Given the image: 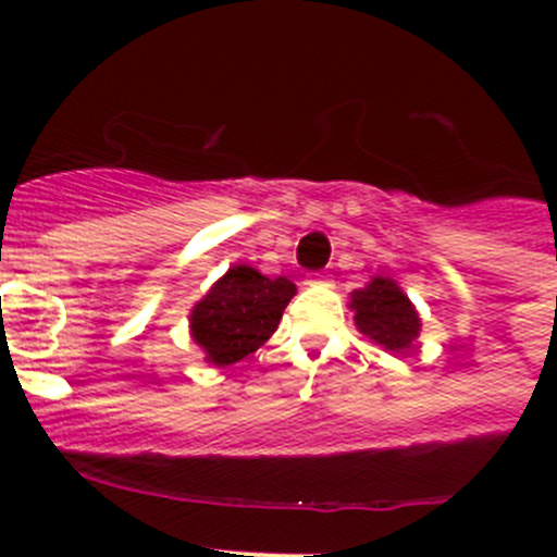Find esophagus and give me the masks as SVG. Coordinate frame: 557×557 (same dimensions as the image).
Returning a JSON list of instances; mask_svg holds the SVG:
<instances>
[{
    "label": "esophagus",
    "instance_id": "obj_1",
    "mask_svg": "<svg viewBox=\"0 0 557 557\" xmlns=\"http://www.w3.org/2000/svg\"><path fill=\"white\" fill-rule=\"evenodd\" d=\"M329 274H320V272H312L307 274V285H329Z\"/></svg>",
    "mask_w": 557,
    "mask_h": 557
}]
</instances>
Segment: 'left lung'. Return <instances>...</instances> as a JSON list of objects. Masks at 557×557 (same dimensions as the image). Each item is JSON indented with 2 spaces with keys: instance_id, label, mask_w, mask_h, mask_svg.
Returning a JSON list of instances; mask_svg holds the SVG:
<instances>
[{
  "instance_id": "8db88e82",
  "label": "left lung",
  "mask_w": 557,
  "mask_h": 557,
  "mask_svg": "<svg viewBox=\"0 0 557 557\" xmlns=\"http://www.w3.org/2000/svg\"><path fill=\"white\" fill-rule=\"evenodd\" d=\"M350 310H356L358 331L391 352L412 347L420 334L418 310L407 294L387 277H374L367 288L352 290Z\"/></svg>"
}]
</instances>
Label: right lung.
<instances>
[{
  "label": "right lung",
  "instance_id": "obj_1",
  "mask_svg": "<svg viewBox=\"0 0 557 557\" xmlns=\"http://www.w3.org/2000/svg\"><path fill=\"white\" fill-rule=\"evenodd\" d=\"M296 285L285 277H263L258 269H228L205 299L190 310V336L212 367H232L256 352L277 331Z\"/></svg>",
  "mask_w": 557,
  "mask_h": 557
}]
</instances>
